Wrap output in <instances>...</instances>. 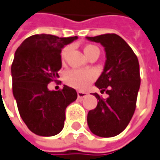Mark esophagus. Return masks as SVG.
Masks as SVG:
<instances>
[{
	"instance_id": "esophagus-1",
	"label": "esophagus",
	"mask_w": 160,
	"mask_h": 160,
	"mask_svg": "<svg viewBox=\"0 0 160 160\" xmlns=\"http://www.w3.org/2000/svg\"><path fill=\"white\" fill-rule=\"evenodd\" d=\"M86 95H87V92H77V97L79 99H83L84 97H86Z\"/></svg>"
}]
</instances>
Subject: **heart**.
<instances>
[{"label": "heart", "mask_w": 160, "mask_h": 160, "mask_svg": "<svg viewBox=\"0 0 160 160\" xmlns=\"http://www.w3.org/2000/svg\"><path fill=\"white\" fill-rule=\"evenodd\" d=\"M68 51V47L62 49L60 52L61 59L64 60ZM83 52L88 58L92 53L99 52L98 47L92 44H87L83 47ZM96 78V74L92 70H82V69H70L68 70L64 75L65 83L71 87L77 90H85L92 83Z\"/></svg>", "instance_id": "obj_1"}]
</instances>
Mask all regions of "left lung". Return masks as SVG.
<instances>
[{
    "instance_id": "left-lung-1",
    "label": "left lung",
    "mask_w": 160,
    "mask_h": 160,
    "mask_svg": "<svg viewBox=\"0 0 160 160\" xmlns=\"http://www.w3.org/2000/svg\"><path fill=\"white\" fill-rule=\"evenodd\" d=\"M87 39L105 48L104 71L95 86L108 94L106 100L94 93L98 104L88 112L87 123L92 133L100 137H113L128 126L136 108L141 83L137 56L119 35L101 34Z\"/></svg>"
}]
</instances>
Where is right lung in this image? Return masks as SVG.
Instances as JSON below:
<instances>
[{
	"instance_id": "obj_1",
	"label": "right lung",
	"mask_w": 160,
	"mask_h": 160,
	"mask_svg": "<svg viewBox=\"0 0 160 160\" xmlns=\"http://www.w3.org/2000/svg\"><path fill=\"white\" fill-rule=\"evenodd\" d=\"M77 39L52 34H34L17 49L11 65L12 92L18 112L28 129L40 136H53L64 127L65 111L77 98L76 90L64 85L49 91L58 77L61 49Z\"/></svg>"
}]
</instances>
